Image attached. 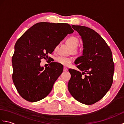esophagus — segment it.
Segmentation results:
<instances>
[{
	"label": "esophagus",
	"instance_id": "1",
	"mask_svg": "<svg viewBox=\"0 0 124 124\" xmlns=\"http://www.w3.org/2000/svg\"><path fill=\"white\" fill-rule=\"evenodd\" d=\"M68 69V68H66V67H64L63 68V71H67Z\"/></svg>",
	"mask_w": 124,
	"mask_h": 124
}]
</instances>
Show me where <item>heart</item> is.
Here are the masks:
<instances>
[{"instance_id": "1", "label": "heart", "mask_w": 124, "mask_h": 124, "mask_svg": "<svg viewBox=\"0 0 124 124\" xmlns=\"http://www.w3.org/2000/svg\"><path fill=\"white\" fill-rule=\"evenodd\" d=\"M66 42L72 48V52L74 53H77L78 51L76 49V47L78 46L79 44V40L78 38L74 36H70L66 39ZM57 48V46L55 47V50H56ZM72 61L73 60L71 57H64L62 56H58L56 59V61L57 63L63 65H64V66H67V65L70 64L72 62Z\"/></svg>"}]
</instances>
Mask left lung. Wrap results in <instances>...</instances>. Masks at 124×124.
Listing matches in <instances>:
<instances>
[{"mask_svg":"<svg viewBox=\"0 0 124 124\" xmlns=\"http://www.w3.org/2000/svg\"><path fill=\"white\" fill-rule=\"evenodd\" d=\"M81 36L83 43V55L75 61L83 72L70 69L71 78L68 90L81 103L91 105L98 102L112 85L115 65L111 49L98 33L81 25H72ZM87 75L83 76L84 74Z\"/></svg>","mask_w":124,"mask_h":124,"instance_id":"left-lung-1","label":"left lung"}]
</instances>
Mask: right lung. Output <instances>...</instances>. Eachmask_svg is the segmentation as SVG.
<instances>
[{
    "label": "right lung",
    "mask_w": 124,
    "mask_h": 124,
    "mask_svg": "<svg viewBox=\"0 0 124 124\" xmlns=\"http://www.w3.org/2000/svg\"><path fill=\"white\" fill-rule=\"evenodd\" d=\"M73 31L68 23L39 22L17 40L12 57V79L22 98L35 102L51 92L63 67L51 62L44 69L40 67L41 60L48 57V54H51L60 41Z\"/></svg>",
    "instance_id": "1"
}]
</instances>
